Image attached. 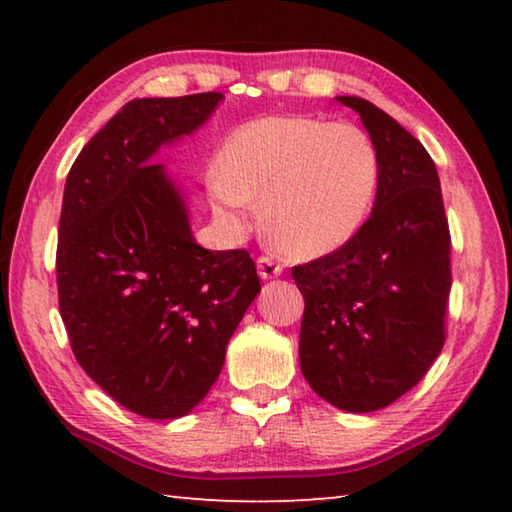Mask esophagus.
Returning a JSON list of instances; mask_svg holds the SVG:
<instances>
[{
    "instance_id": "obj_1",
    "label": "esophagus",
    "mask_w": 512,
    "mask_h": 512,
    "mask_svg": "<svg viewBox=\"0 0 512 512\" xmlns=\"http://www.w3.org/2000/svg\"><path fill=\"white\" fill-rule=\"evenodd\" d=\"M257 271L259 275L264 277V280H271V277H277L282 273V264H277L273 257L268 255H259L257 257Z\"/></svg>"
}]
</instances>
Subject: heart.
Segmentation results:
<instances>
[{
	"label": "heart",
	"instance_id": "1",
	"mask_svg": "<svg viewBox=\"0 0 512 512\" xmlns=\"http://www.w3.org/2000/svg\"><path fill=\"white\" fill-rule=\"evenodd\" d=\"M379 158L350 121L282 115L248 121L219 151L210 194L216 214L239 225L262 198L273 244L291 257L332 253L354 237L370 212Z\"/></svg>",
	"mask_w": 512,
	"mask_h": 512
}]
</instances>
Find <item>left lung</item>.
<instances>
[{
  "label": "left lung",
  "instance_id": "left-lung-1",
  "mask_svg": "<svg viewBox=\"0 0 512 512\" xmlns=\"http://www.w3.org/2000/svg\"><path fill=\"white\" fill-rule=\"evenodd\" d=\"M339 101L375 144L377 198L350 241L291 268L305 298L300 368L336 409L370 413L411 391L443 350L452 235L427 149L370 101Z\"/></svg>",
  "mask_w": 512,
  "mask_h": 512
}]
</instances>
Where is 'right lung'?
I'll return each instance as SVG.
<instances>
[{
  "label": "right lung",
  "mask_w": 512,
  "mask_h": 512,
  "mask_svg": "<svg viewBox=\"0 0 512 512\" xmlns=\"http://www.w3.org/2000/svg\"><path fill=\"white\" fill-rule=\"evenodd\" d=\"M221 92L126 103L67 173L58 307L79 366L142 418L194 409L262 291L248 250H205L151 155L210 117Z\"/></svg>",
  "instance_id": "1"
}]
</instances>
